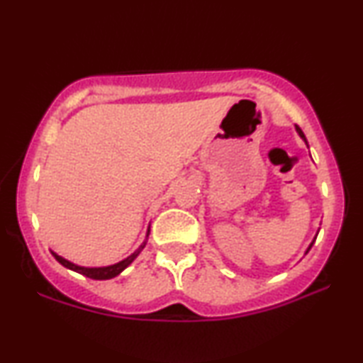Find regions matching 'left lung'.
Returning <instances> with one entry per match:
<instances>
[{"instance_id":"left-lung-1","label":"left lung","mask_w":363,"mask_h":363,"mask_svg":"<svg viewBox=\"0 0 363 363\" xmlns=\"http://www.w3.org/2000/svg\"><path fill=\"white\" fill-rule=\"evenodd\" d=\"M296 132H297V133H299V137L302 138V140H304V142H306V145H307V138H306V135H304V132H302V130H301V128H299V125H296ZM307 147H309V145H307ZM317 235H319V230H317V233H315V236H314V240H312V241H311V245H309V246H307V250H306V252H304V255H307V252H309V251H311V247H312V245H314V242H315V238H317Z\"/></svg>"}]
</instances>
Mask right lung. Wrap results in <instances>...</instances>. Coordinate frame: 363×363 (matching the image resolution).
Instances as JSON below:
<instances>
[{"label": "right lung", "mask_w": 363, "mask_h": 363, "mask_svg": "<svg viewBox=\"0 0 363 363\" xmlns=\"http://www.w3.org/2000/svg\"><path fill=\"white\" fill-rule=\"evenodd\" d=\"M148 235H150V225H148V230H147L145 240H143L142 245L138 246L137 250L133 251L130 256H127L125 259L118 261V262H116V264H111V266H99V267L79 266V264H76V262H72V261L66 259V257L59 256L57 252H54V251H51V252H52V256L56 257V259H57L59 262H61V264H62L64 267H67V269L76 271V272H79V274H82V276H86V277H91V279H96V281H106V279H112V277H116V276L121 274V272H122L123 269H127V267L130 266L132 262L137 259V256L140 255L142 250H143V247H145V245H147Z\"/></svg>", "instance_id": "right-lung-1"}]
</instances>
